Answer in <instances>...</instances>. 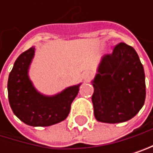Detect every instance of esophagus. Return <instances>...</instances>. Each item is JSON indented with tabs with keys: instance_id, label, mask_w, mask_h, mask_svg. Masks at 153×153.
I'll use <instances>...</instances> for the list:
<instances>
[{
	"instance_id": "esophagus-1",
	"label": "esophagus",
	"mask_w": 153,
	"mask_h": 153,
	"mask_svg": "<svg viewBox=\"0 0 153 153\" xmlns=\"http://www.w3.org/2000/svg\"><path fill=\"white\" fill-rule=\"evenodd\" d=\"M91 76H92V74H91V72H90L89 71H83L82 74V78L84 81H87V80H89V79L91 78Z\"/></svg>"
}]
</instances>
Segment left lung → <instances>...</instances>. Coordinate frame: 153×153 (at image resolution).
<instances>
[{"label":"left lung","instance_id":"obj_1","mask_svg":"<svg viewBox=\"0 0 153 153\" xmlns=\"http://www.w3.org/2000/svg\"><path fill=\"white\" fill-rule=\"evenodd\" d=\"M92 83L94 117L99 122L128 121L144 105V69L136 50L125 43H119L112 54L102 57Z\"/></svg>","mask_w":153,"mask_h":153}]
</instances>
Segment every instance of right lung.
I'll return each instance as SVG.
<instances>
[{
    "instance_id": "right-lung-1",
    "label": "right lung",
    "mask_w": 153,
    "mask_h": 153,
    "mask_svg": "<svg viewBox=\"0 0 153 153\" xmlns=\"http://www.w3.org/2000/svg\"><path fill=\"white\" fill-rule=\"evenodd\" d=\"M34 56L35 48L32 47L15 60L8 78L9 103L13 114L25 124L48 127L66 119L82 83L67 87L54 95L41 94L28 74Z\"/></svg>"
}]
</instances>
